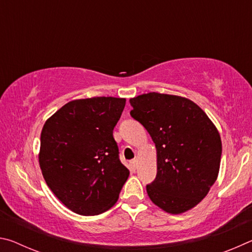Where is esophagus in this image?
Segmentation results:
<instances>
[{
    "label": "esophagus",
    "mask_w": 252,
    "mask_h": 252,
    "mask_svg": "<svg viewBox=\"0 0 252 252\" xmlns=\"http://www.w3.org/2000/svg\"><path fill=\"white\" fill-rule=\"evenodd\" d=\"M131 165H132V167H133L134 169H136V168H138V161H136L135 159L132 160V161H131Z\"/></svg>",
    "instance_id": "1"
}]
</instances>
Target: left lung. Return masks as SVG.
<instances>
[{
  "label": "left lung",
  "mask_w": 252,
  "mask_h": 252,
  "mask_svg": "<svg viewBox=\"0 0 252 252\" xmlns=\"http://www.w3.org/2000/svg\"><path fill=\"white\" fill-rule=\"evenodd\" d=\"M131 117L157 149V178L147 186L151 201L180 215L206 198L219 174L222 143L206 112L187 97L149 92L131 97Z\"/></svg>",
  "instance_id": "8db88e82"
}]
</instances>
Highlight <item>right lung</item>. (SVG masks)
<instances>
[{
    "label": "right lung",
    "instance_id": "obj_1",
    "mask_svg": "<svg viewBox=\"0 0 252 252\" xmlns=\"http://www.w3.org/2000/svg\"><path fill=\"white\" fill-rule=\"evenodd\" d=\"M125 97L67 102L45 121L39 163L46 185L64 206L96 216L117 203L130 171L119 160L113 129Z\"/></svg>",
    "mask_w": 252,
    "mask_h": 252
}]
</instances>
